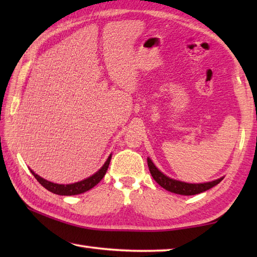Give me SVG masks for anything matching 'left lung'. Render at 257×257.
<instances>
[{
  "label": "left lung",
  "instance_id": "1",
  "mask_svg": "<svg viewBox=\"0 0 257 257\" xmlns=\"http://www.w3.org/2000/svg\"><path fill=\"white\" fill-rule=\"evenodd\" d=\"M147 161H148L149 170L152 178L155 179V181L159 185H161L163 189H166L176 194H181V195L199 194L213 187H215L216 184H219L222 180L224 179V177H222L220 179L214 180V181L204 182V183H188V182L179 181V180L172 179L170 177L166 176L163 172H161L159 169L155 166V163L151 161L150 158H147Z\"/></svg>",
  "mask_w": 257,
  "mask_h": 257
}]
</instances>
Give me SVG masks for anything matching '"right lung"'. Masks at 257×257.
<instances>
[{"label": "right lung", "mask_w": 257, "mask_h": 257, "mask_svg": "<svg viewBox=\"0 0 257 257\" xmlns=\"http://www.w3.org/2000/svg\"><path fill=\"white\" fill-rule=\"evenodd\" d=\"M110 159H111V155H109L108 159L106 160L105 163H103V166L97 172L92 174V176L81 180V181L70 183V184H58V183L47 181V180L43 179L42 177L38 176V174H36L34 171L31 170V169L30 170H31L33 176L35 177L37 181L40 182L45 189L51 191L52 193H55L58 195H76V194L84 193V192H86V191L92 189L96 184H98L101 181V179L103 178V176H105L107 172L109 163H110Z\"/></svg>", "instance_id": "1"}]
</instances>
